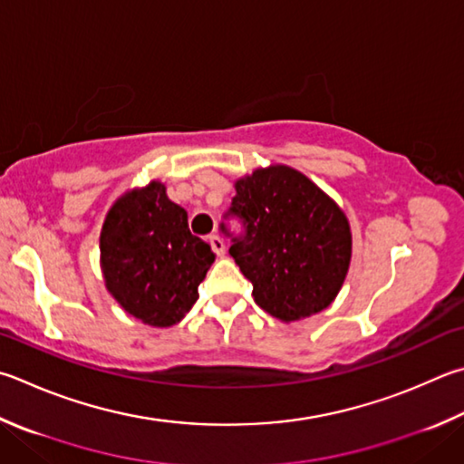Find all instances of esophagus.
Listing matches in <instances>:
<instances>
[{
	"label": "esophagus",
	"instance_id": "obj_1",
	"mask_svg": "<svg viewBox=\"0 0 464 464\" xmlns=\"http://www.w3.org/2000/svg\"><path fill=\"white\" fill-rule=\"evenodd\" d=\"M208 243H210V247H213V251H215L217 256H223V254H225V241H223L221 237H218V235H215V233L210 235Z\"/></svg>",
	"mask_w": 464,
	"mask_h": 464
}]
</instances>
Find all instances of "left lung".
I'll return each instance as SVG.
<instances>
[{
  "label": "left lung",
  "instance_id": "8db88e82",
  "mask_svg": "<svg viewBox=\"0 0 464 464\" xmlns=\"http://www.w3.org/2000/svg\"><path fill=\"white\" fill-rule=\"evenodd\" d=\"M225 217L243 233L229 254L254 284L256 304L292 323L313 316L336 298L351 264V227L334 200L290 166H269L235 182Z\"/></svg>",
  "mask_w": 464,
  "mask_h": 464
}]
</instances>
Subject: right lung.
Returning a JSON list of instances; mask_svg holds the SVG:
<instances>
[{"instance_id":"add662e5","label":"right lung","mask_w":464,"mask_h":464,"mask_svg":"<svg viewBox=\"0 0 464 464\" xmlns=\"http://www.w3.org/2000/svg\"><path fill=\"white\" fill-rule=\"evenodd\" d=\"M99 249L111 296L125 313L158 328L180 323L215 261L208 243L190 233L187 210L158 180L115 200Z\"/></svg>"}]
</instances>
